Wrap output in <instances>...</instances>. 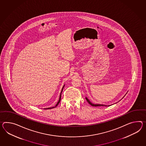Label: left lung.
<instances>
[{
	"mask_svg": "<svg viewBox=\"0 0 146 146\" xmlns=\"http://www.w3.org/2000/svg\"><path fill=\"white\" fill-rule=\"evenodd\" d=\"M86 101H88V102L90 104H91L92 106L93 107H100V106H106V107H107L108 106H106V105H103V104H93V103H92L91 102H90V101L87 98H86Z\"/></svg>",
	"mask_w": 146,
	"mask_h": 146,
	"instance_id": "left-lung-1",
	"label": "left lung"
}]
</instances>
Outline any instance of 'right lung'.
Masks as SVG:
<instances>
[{"mask_svg":"<svg viewBox=\"0 0 146 146\" xmlns=\"http://www.w3.org/2000/svg\"><path fill=\"white\" fill-rule=\"evenodd\" d=\"M64 86H63V88L62 89V91H61V92H60V99H59V100H58V102L56 103V106H55V107H50V108H46V109H53L54 108H55V107H57V106H58V104H59V103L60 102V99H61V94H62V91H63V88H64Z\"/></svg>","mask_w":146,"mask_h":146,"instance_id":"add662e5","label":"right lung"}]
</instances>
